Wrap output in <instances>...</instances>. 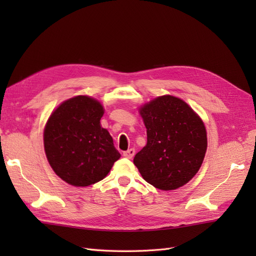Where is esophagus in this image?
<instances>
[{"instance_id":"1","label":"esophagus","mask_w":256,"mask_h":256,"mask_svg":"<svg viewBox=\"0 0 256 256\" xmlns=\"http://www.w3.org/2000/svg\"><path fill=\"white\" fill-rule=\"evenodd\" d=\"M134 154H136V150L134 148H130L127 152H122V156L125 157V158H127V159H131V158L134 156Z\"/></svg>"}]
</instances>
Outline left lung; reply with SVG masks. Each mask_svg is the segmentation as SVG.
I'll list each match as a JSON object with an SVG mask.
<instances>
[{
  "mask_svg": "<svg viewBox=\"0 0 256 256\" xmlns=\"http://www.w3.org/2000/svg\"><path fill=\"white\" fill-rule=\"evenodd\" d=\"M147 144L134 164L144 180L160 190L187 184L203 164L207 150L204 122L184 100L161 96L140 109Z\"/></svg>",
  "mask_w": 256,
  "mask_h": 256,
  "instance_id": "1",
  "label": "left lung"
}]
</instances>
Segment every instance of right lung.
Here are the masks:
<instances>
[{"mask_svg": "<svg viewBox=\"0 0 256 256\" xmlns=\"http://www.w3.org/2000/svg\"><path fill=\"white\" fill-rule=\"evenodd\" d=\"M104 108L97 100H66L48 120L44 132L46 156L53 171L74 187L100 182L120 154L108 130L100 126Z\"/></svg>", "mask_w": 256, "mask_h": 256, "instance_id": "add662e5", "label": "right lung"}]
</instances>
